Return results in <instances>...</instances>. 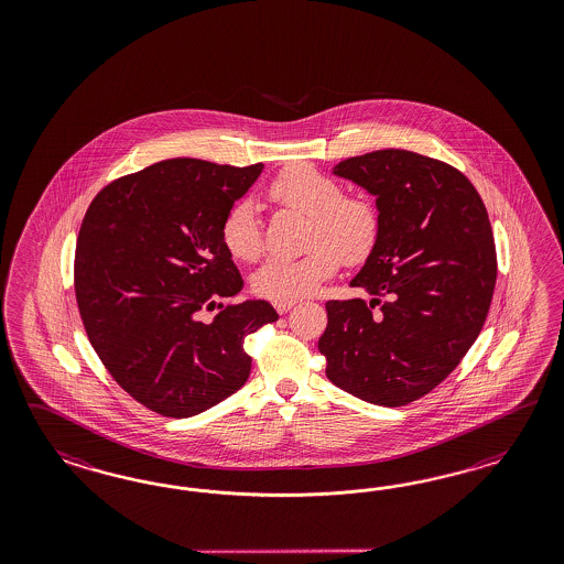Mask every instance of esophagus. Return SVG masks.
Returning <instances> with one entry per match:
<instances>
[{"label": "esophagus", "mask_w": 564, "mask_h": 564, "mask_svg": "<svg viewBox=\"0 0 564 564\" xmlns=\"http://www.w3.org/2000/svg\"><path fill=\"white\" fill-rule=\"evenodd\" d=\"M273 306L279 314H285V312H290L291 307L295 306V302L293 300L291 302H274Z\"/></svg>", "instance_id": "34e87169"}]
</instances>
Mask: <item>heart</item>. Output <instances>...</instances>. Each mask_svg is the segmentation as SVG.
<instances>
[{
  "instance_id": "heart-1",
  "label": "heart",
  "mask_w": 564,
  "mask_h": 564,
  "mask_svg": "<svg viewBox=\"0 0 564 564\" xmlns=\"http://www.w3.org/2000/svg\"><path fill=\"white\" fill-rule=\"evenodd\" d=\"M274 206L307 215L306 254L271 258L258 269L252 288L274 302H291L318 290L339 269V260L361 262L372 252L380 231L376 206L361 196L343 194L339 182L312 165H291L267 186ZM225 250L252 262L262 252V231L257 206L238 200L221 221Z\"/></svg>"
}]
</instances>
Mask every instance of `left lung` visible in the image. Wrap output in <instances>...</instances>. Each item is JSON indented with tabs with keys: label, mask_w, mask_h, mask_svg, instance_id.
<instances>
[{
	"label": "left lung",
	"mask_w": 564,
	"mask_h": 564,
	"mask_svg": "<svg viewBox=\"0 0 564 564\" xmlns=\"http://www.w3.org/2000/svg\"><path fill=\"white\" fill-rule=\"evenodd\" d=\"M333 173L375 196L380 231L349 283L370 293V304L326 302V376L361 401L408 405L478 339L496 283L490 219L462 171L424 154L375 151Z\"/></svg>",
	"instance_id": "1"
}]
</instances>
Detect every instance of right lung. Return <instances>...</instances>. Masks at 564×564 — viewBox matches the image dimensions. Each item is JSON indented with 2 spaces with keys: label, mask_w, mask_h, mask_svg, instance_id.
Instances as JSON below:
<instances>
[{
  "label": "right lung",
  "mask_w": 564,
  "mask_h": 564,
  "mask_svg": "<svg viewBox=\"0 0 564 564\" xmlns=\"http://www.w3.org/2000/svg\"><path fill=\"white\" fill-rule=\"evenodd\" d=\"M262 170L167 159L111 182L86 210L74 288L88 341L121 389L161 415L189 417L239 391L252 368L246 337L279 318L264 300L198 318L243 288L221 221Z\"/></svg>",
  "instance_id": "obj_1"
}]
</instances>
